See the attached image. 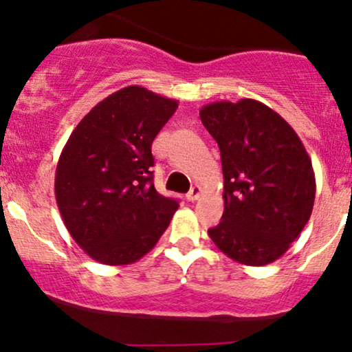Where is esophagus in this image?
<instances>
[{
    "mask_svg": "<svg viewBox=\"0 0 352 352\" xmlns=\"http://www.w3.org/2000/svg\"><path fill=\"white\" fill-rule=\"evenodd\" d=\"M200 195H201V188L199 187V185H193V187L190 188V192L187 193V200L188 201H195V200L200 199Z\"/></svg>",
    "mask_w": 352,
    "mask_h": 352,
    "instance_id": "esophagus-1",
    "label": "esophagus"
}]
</instances>
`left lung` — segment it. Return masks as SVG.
I'll use <instances>...</instances> for the list:
<instances>
[{
    "mask_svg": "<svg viewBox=\"0 0 352 352\" xmlns=\"http://www.w3.org/2000/svg\"><path fill=\"white\" fill-rule=\"evenodd\" d=\"M200 119L217 140L223 168L225 210L210 238L238 263H273L313 212L316 180L305 145L260 100L207 104Z\"/></svg>",
    "mask_w": 352,
    "mask_h": 352,
    "instance_id": "left-lung-1",
    "label": "left lung"
}]
</instances>
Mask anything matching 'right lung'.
<instances>
[{"mask_svg": "<svg viewBox=\"0 0 352 352\" xmlns=\"http://www.w3.org/2000/svg\"><path fill=\"white\" fill-rule=\"evenodd\" d=\"M179 100L129 86L100 100L72 131L56 167L67 232L92 260L129 265L167 230L177 200L153 187L152 142Z\"/></svg>", "mask_w": 352, "mask_h": 352, "instance_id": "1", "label": "right lung"}]
</instances>
